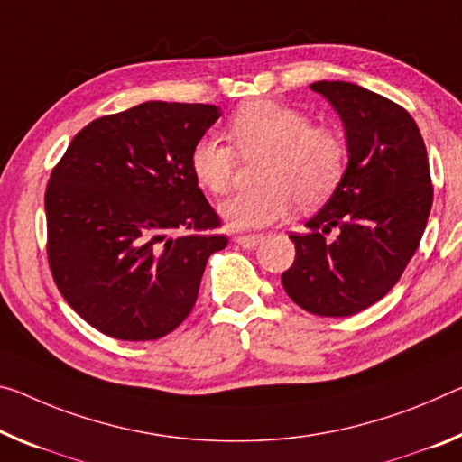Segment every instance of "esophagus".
Wrapping results in <instances>:
<instances>
[{
	"label": "esophagus",
	"mask_w": 462,
	"mask_h": 462,
	"mask_svg": "<svg viewBox=\"0 0 462 462\" xmlns=\"http://www.w3.org/2000/svg\"><path fill=\"white\" fill-rule=\"evenodd\" d=\"M263 240L261 234H246V236H234V243L243 248H254Z\"/></svg>",
	"instance_id": "obj_1"
}]
</instances>
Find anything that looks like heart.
<instances>
[{
  "label": "heart",
  "mask_w": 462,
  "mask_h": 462,
  "mask_svg": "<svg viewBox=\"0 0 462 462\" xmlns=\"http://www.w3.org/2000/svg\"><path fill=\"white\" fill-rule=\"evenodd\" d=\"M228 139L240 156L267 152L259 191L238 193L219 203V216L232 230H254L280 222L294 209L317 208L335 193L346 174L347 150L327 127H312L304 113L282 102H245L228 121ZM197 185L214 195L228 193L236 153L217 137L197 139L189 153Z\"/></svg>",
  "instance_id": "b5f03b06"
}]
</instances>
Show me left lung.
Listing matches in <instances>:
<instances>
[{
    "label": "left lung",
    "mask_w": 462,
    "mask_h": 462,
    "mask_svg": "<svg viewBox=\"0 0 462 462\" xmlns=\"http://www.w3.org/2000/svg\"><path fill=\"white\" fill-rule=\"evenodd\" d=\"M346 129V174L291 234L294 265L285 294L319 317H351L389 294L420 246L434 199L428 152L413 116L351 82H314ZM333 231L336 236L328 238Z\"/></svg>",
    "instance_id": "obj_1"
}]
</instances>
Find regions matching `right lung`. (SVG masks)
Wrapping results in <instances>:
<instances>
[{
    "label": "right lung",
    "instance_id": "obj_1",
    "mask_svg": "<svg viewBox=\"0 0 462 462\" xmlns=\"http://www.w3.org/2000/svg\"><path fill=\"white\" fill-rule=\"evenodd\" d=\"M219 106L142 102L88 123L45 193L53 280L88 325L152 341L193 310L209 254L228 245L189 153Z\"/></svg>",
    "mask_w": 462,
    "mask_h": 462
}]
</instances>
